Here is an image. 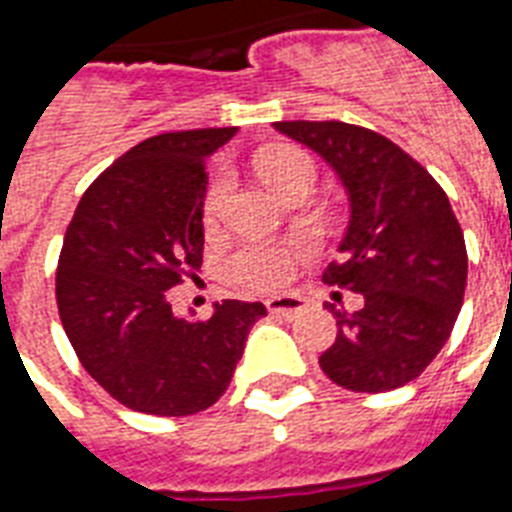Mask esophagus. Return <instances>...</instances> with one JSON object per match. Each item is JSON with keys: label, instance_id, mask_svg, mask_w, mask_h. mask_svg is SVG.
<instances>
[{"label": "esophagus", "instance_id": "1", "mask_svg": "<svg viewBox=\"0 0 512 512\" xmlns=\"http://www.w3.org/2000/svg\"><path fill=\"white\" fill-rule=\"evenodd\" d=\"M265 305H268V313H271V316L287 321H292L295 316H300V313L305 311V300L300 295H276Z\"/></svg>", "mask_w": 512, "mask_h": 512}]
</instances>
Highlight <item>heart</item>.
I'll list each match as a JSON object with an SVG mask.
<instances>
[{
  "instance_id": "1",
  "label": "heart",
  "mask_w": 512,
  "mask_h": 512,
  "mask_svg": "<svg viewBox=\"0 0 512 512\" xmlns=\"http://www.w3.org/2000/svg\"><path fill=\"white\" fill-rule=\"evenodd\" d=\"M260 172L271 183L273 191H279L281 196L300 180H311V183L316 180V164L311 156L300 148L289 146L265 151L260 156ZM225 193H228V177L220 175L207 193V204H204L207 220L217 217ZM228 271L244 287L273 289L279 287L292 271V252L284 247H268V244H249V247L233 252V257L228 260Z\"/></svg>"
}]
</instances>
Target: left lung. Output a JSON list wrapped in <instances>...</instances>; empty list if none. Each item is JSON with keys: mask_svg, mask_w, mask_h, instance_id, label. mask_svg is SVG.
I'll list each match as a JSON object with an SVG mask.
<instances>
[{"mask_svg": "<svg viewBox=\"0 0 512 512\" xmlns=\"http://www.w3.org/2000/svg\"><path fill=\"white\" fill-rule=\"evenodd\" d=\"M281 135L324 159L348 193L340 263L327 284L364 297L337 319L335 345L319 364L356 393H385L425 372L460 316L468 284L465 236L444 188L377 132L345 122H276Z\"/></svg>", "mask_w": 512, "mask_h": 512, "instance_id": "1", "label": "left lung"}]
</instances>
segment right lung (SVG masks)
Wrapping results in <instances>:
<instances>
[{
    "mask_svg": "<svg viewBox=\"0 0 512 512\" xmlns=\"http://www.w3.org/2000/svg\"><path fill=\"white\" fill-rule=\"evenodd\" d=\"M236 127L164 132L119 156L79 201L55 297L90 377L127 409L204 412L223 396L263 303L223 300L207 321L172 313L167 289L199 271L207 159Z\"/></svg>",
    "mask_w": 512,
    "mask_h": 512,
    "instance_id": "1",
    "label": "right lung"
}]
</instances>
